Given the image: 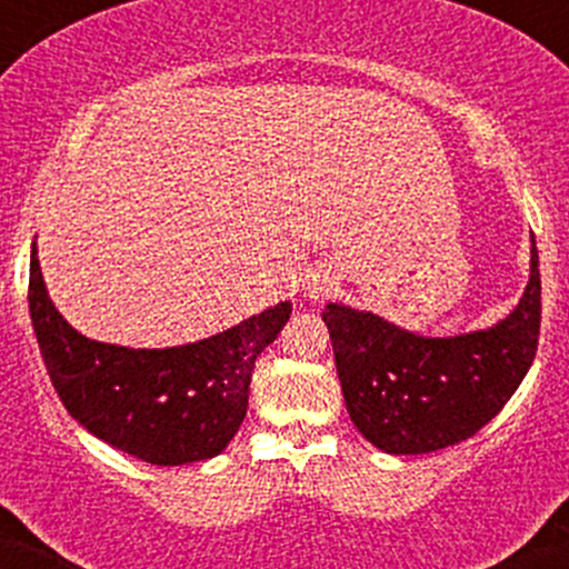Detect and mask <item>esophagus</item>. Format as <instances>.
I'll return each instance as SVG.
<instances>
[{
    "label": "esophagus",
    "instance_id": "esophagus-1",
    "mask_svg": "<svg viewBox=\"0 0 569 569\" xmlns=\"http://www.w3.org/2000/svg\"><path fill=\"white\" fill-rule=\"evenodd\" d=\"M323 291V286L321 283H308V295L310 297H318Z\"/></svg>",
    "mask_w": 569,
    "mask_h": 569
}]
</instances>
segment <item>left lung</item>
Wrapping results in <instances>:
<instances>
[{"label":"left lung","instance_id":"1","mask_svg":"<svg viewBox=\"0 0 569 569\" xmlns=\"http://www.w3.org/2000/svg\"><path fill=\"white\" fill-rule=\"evenodd\" d=\"M540 267L518 308L486 332L418 337L372 313L327 305L351 421L386 453H429L467 440L505 408L540 340Z\"/></svg>","mask_w":569,"mask_h":569}]
</instances>
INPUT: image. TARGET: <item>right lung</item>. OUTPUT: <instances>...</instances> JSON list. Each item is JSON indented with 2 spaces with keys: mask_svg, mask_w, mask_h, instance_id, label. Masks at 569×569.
I'll return each mask as SVG.
<instances>
[{
  "mask_svg": "<svg viewBox=\"0 0 569 569\" xmlns=\"http://www.w3.org/2000/svg\"><path fill=\"white\" fill-rule=\"evenodd\" d=\"M29 313L56 395L74 421L118 451L172 467L213 459L229 446L246 418L256 356L286 327L291 302L191 346H108L59 316L31 246Z\"/></svg>",
  "mask_w": 569,
  "mask_h": 569,
  "instance_id": "1",
  "label": "right lung"
}]
</instances>
